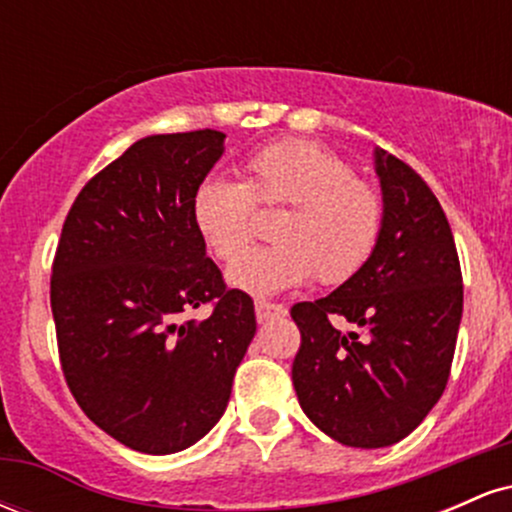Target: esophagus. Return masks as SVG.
<instances>
[{"label":"esophagus","mask_w":512,"mask_h":512,"mask_svg":"<svg viewBox=\"0 0 512 512\" xmlns=\"http://www.w3.org/2000/svg\"><path fill=\"white\" fill-rule=\"evenodd\" d=\"M255 315H257V322H267V320H274V317H284L286 308H284V305H279V303L257 301L255 303Z\"/></svg>","instance_id":"1"}]
</instances>
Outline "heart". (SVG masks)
<instances>
[{
  "label": "heart",
  "instance_id": "1",
  "mask_svg": "<svg viewBox=\"0 0 512 512\" xmlns=\"http://www.w3.org/2000/svg\"><path fill=\"white\" fill-rule=\"evenodd\" d=\"M245 180L209 175L192 192V223L209 252L233 260L252 236L257 204H289L274 221L276 243L252 248L226 279L250 296H272L317 274L322 284L351 279L383 231V199L325 146L272 142L248 156Z\"/></svg>",
  "mask_w": 512,
  "mask_h": 512
}]
</instances>
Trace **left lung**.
I'll return each mask as SVG.
<instances>
[{
  "instance_id": "left-lung-1",
  "label": "left lung",
  "mask_w": 512,
  "mask_h": 512,
  "mask_svg": "<svg viewBox=\"0 0 512 512\" xmlns=\"http://www.w3.org/2000/svg\"><path fill=\"white\" fill-rule=\"evenodd\" d=\"M383 231L358 272L320 301L296 303L298 402L349 448L407 438L448 385L462 320V272L450 223L431 187L385 149L373 154ZM350 322L339 331L331 322Z\"/></svg>"
}]
</instances>
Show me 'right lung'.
I'll return each instance as SVG.
<instances>
[{"label":"right lung","mask_w":512,"mask_h":512,"mask_svg":"<svg viewBox=\"0 0 512 512\" xmlns=\"http://www.w3.org/2000/svg\"><path fill=\"white\" fill-rule=\"evenodd\" d=\"M216 129L151 134L86 182L52 264L50 305L69 390L108 436L146 455L204 438L257 332L192 223V192L223 156ZM214 302L207 321L181 322Z\"/></svg>","instance_id":"add662e5"}]
</instances>
